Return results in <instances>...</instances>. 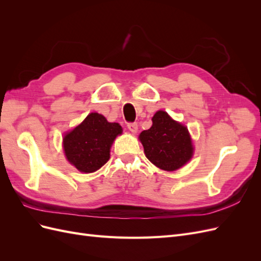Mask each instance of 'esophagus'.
I'll return each instance as SVG.
<instances>
[{"mask_svg":"<svg viewBox=\"0 0 261 261\" xmlns=\"http://www.w3.org/2000/svg\"><path fill=\"white\" fill-rule=\"evenodd\" d=\"M127 128L132 132V133H136L138 129V125L137 123H128L127 124Z\"/></svg>","mask_w":261,"mask_h":261,"instance_id":"obj_1","label":"esophagus"}]
</instances>
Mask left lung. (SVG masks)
<instances>
[{
    "mask_svg": "<svg viewBox=\"0 0 261 261\" xmlns=\"http://www.w3.org/2000/svg\"><path fill=\"white\" fill-rule=\"evenodd\" d=\"M139 139L148 160L164 171L181 168L191 160L194 152L187 128L164 111H158L153 115L152 126L141 132Z\"/></svg>",
    "mask_w": 261,
    "mask_h": 261,
    "instance_id": "obj_1",
    "label": "left lung"
}]
</instances>
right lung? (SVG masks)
Returning a JSON list of instances; mask_svg holds the SVG:
<instances>
[{
  "label": "right lung",
  "instance_id": "add662e5",
  "mask_svg": "<svg viewBox=\"0 0 261 261\" xmlns=\"http://www.w3.org/2000/svg\"><path fill=\"white\" fill-rule=\"evenodd\" d=\"M122 127L117 123H109L99 113H90L84 122L64 136L67 160L81 172L91 173L99 170L110 159V148Z\"/></svg>",
  "mask_w": 261,
  "mask_h": 261
}]
</instances>
